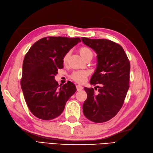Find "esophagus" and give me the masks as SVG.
<instances>
[{
  "label": "esophagus",
  "mask_w": 153,
  "mask_h": 153,
  "mask_svg": "<svg viewBox=\"0 0 153 153\" xmlns=\"http://www.w3.org/2000/svg\"><path fill=\"white\" fill-rule=\"evenodd\" d=\"M76 90H77V91H80V90H82L83 89V87H82V86H80V85H76Z\"/></svg>",
  "instance_id": "34e87169"
}]
</instances>
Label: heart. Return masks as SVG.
I'll use <instances>...</instances> for the list:
<instances>
[{
  "label": "heart",
  "instance_id": "obj_1",
  "mask_svg": "<svg viewBox=\"0 0 153 153\" xmlns=\"http://www.w3.org/2000/svg\"><path fill=\"white\" fill-rule=\"evenodd\" d=\"M80 56L82 57V59L85 61H90L93 58L94 56V52L89 47L87 46H82L78 50ZM70 57V52H67L65 54V56L63 57V63L64 64H66L68 62V60L69 59ZM71 79L73 80L75 82L82 84L84 81L86 80V78L88 76V73L86 71H74L72 74H71Z\"/></svg>",
  "mask_w": 153,
  "mask_h": 153
}]
</instances>
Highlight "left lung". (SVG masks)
<instances>
[{"label": "left lung", "mask_w": 153, "mask_h": 153, "mask_svg": "<svg viewBox=\"0 0 153 153\" xmlns=\"http://www.w3.org/2000/svg\"><path fill=\"white\" fill-rule=\"evenodd\" d=\"M82 41L97 53V65L90 84L99 88L96 94L94 88L84 87L88 97L83 104V113L94 123H105L123 107L130 87V63L123 47L116 42L85 37H82Z\"/></svg>", "instance_id": "1"}]
</instances>
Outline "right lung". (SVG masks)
Segmentation results:
<instances>
[{"mask_svg": "<svg viewBox=\"0 0 153 153\" xmlns=\"http://www.w3.org/2000/svg\"><path fill=\"white\" fill-rule=\"evenodd\" d=\"M80 41V38L45 37L26 53L21 86L26 103L36 117L48 120L59 117L68 100L75 93L73 82L69 81L59 87L55 76L63 67L65 54Z\"/></svg>", "mask_w": 153, "mask_h": 153, "instance_id": "obj_1", "label": "right lung"}]
</instances>
